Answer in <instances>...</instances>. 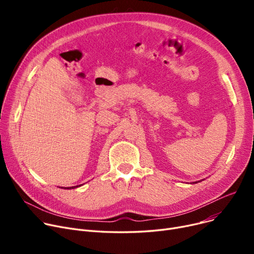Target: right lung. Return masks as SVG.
<instances>
[{
  "mask_svg": "<svg viewBox=\"0 0 254 254\" xmlns=\"http://www.w3.org/2000/svg\"><path fill=\"white\" fill-rule=\"evenodd\" d=\"M74 188H78V185L77 186H73V188H68V189H74Z\"/></svg>",
  "mask_w": 254,
  "mask_h": 254,
  "instance_id": "right-lung-1",
  "label": "right lung"
}]
</instances>
